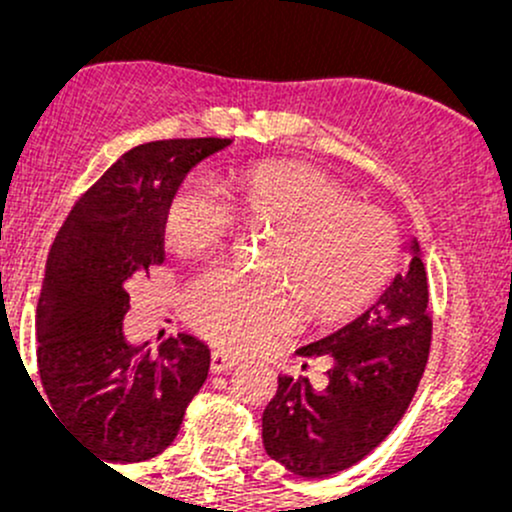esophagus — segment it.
Segmentation results:
<instances>
[{"instance_id":"esophagus-1","label":"esophagus","mask_w":512,"mask_h":512,"mask_svg":"<svg viewBox=\"0 0 512 512\" xmlns=\"http://www.w3.org/2000/svg\"><path fill=\"white\" fill-rule=\"evenodd\" d=\"M236 366H238L236 356H228L223 354V351H211V373H226V370Z\"/></svg>"}]
</instances>
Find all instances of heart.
I'll return each instance as SVG.
<instances>
[{"label":"heart","instance_id":"1","mask_svg":"<svg viewBox=\"0 0 512 512\" xmlns=\"http://www.w3.org/2000/svg\"><path fill=\"white\" fill-rule=\"evenodd\" d=\"M223 192L226 202L199 173L175 187L163 209L170 248L180 255L219 248L231 236L233 219L269 228V274L315 320L339 322L361 313L395 272V221L356 204L349 190L320 170L252 166L228 175ZM278 282L226 264L211 267L187 286V322L221 349H257L298 322V310Z\"/></svg>","mask_w":512,"mask_h":512}]
</instances>
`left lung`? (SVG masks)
<instances>
[{"mask_svg":"<svg viewBox=\"0 0 512 512\" xmlns=\"http://www.w3.org/2000/svg\"><path fill=\"white\" fill-rule=\"evenodd\" d=\"M409 267L366 313L301 346L298 356H330L327 385L279 375L262 414L264 450L298 477L342 472L378 448L407 411L431 349L428 281L419 240L407 243Z\"/></svg>","mask_w":512,"mask_h":512,"instance_id":"left-lung-1","label":"left lung"}]
</instances>
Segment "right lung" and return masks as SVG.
Returning a JSON list of instances; mask_svg holds the SVG:
<instances>
[{"instance_id":"add662e5","label":"right lung","mask_w":512,"mask_h":512,"mask_svg":"<svg viewBox=\"0 0 512 512\" xmlns=\"http://www.w3.org/2000/svg\"><path fill=\"white\" fill-rule=\"evenodd\" d=\"M228 144L204 137L134 146L81 195L50 248L35 310L40 383L50 411L110 464L166 450L207 380V344L178 334L154 354L127 342L122 320L129 281L166 260L168 197Z\"/></svg>"}]
</instances>
